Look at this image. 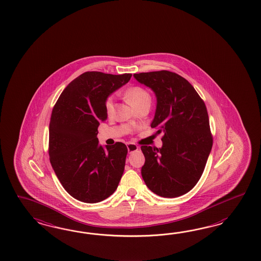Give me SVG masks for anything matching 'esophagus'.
<instances>
[{"mask_svg":"<svg viewBox=\"0 0 261 261\" xmlns=\"http://www.w3.org/2000/svg\"><path fill=\"white\" fill-rule=\"evenodd\" d=\"M127 149H128L129 153H132V152L138 150L139 146L136 145L134 143H127Z\"/></svg>","mask_w":261,"mask_h":261,"instance_id":"obj_1","label":"esophagus"}]
</instances>
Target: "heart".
Returning <instances> with one entry per match:
<instances>
[{
    "label": "heart",
    "mask_w": 261,
    "mask_h": 261,
    "mask_svg": "<svg viewBox=\"0 0 261 261\" xmlns=\"http://www.w3.org/2000/svg\"><path fill=\"white\" fill-rule=\"evenodd\" d=\"M127 101L136 109L143 104H150L151 95L145 89L139 86L130 88L125 94ZM105 111L111 117L115 113V99L113 96H109L105 102Z\"/></svg>",
    "instance_id": "heart-1"
}]
</instances>
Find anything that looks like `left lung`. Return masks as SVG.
<instances>
[{"mask_svg":"<svg viewBox=\"0 0 261 261\" xmlns=\"http://www.w3.org/2000/svg\"><path fill=\"white\" fill-rule=\"evenodd\" d=\"M157 98L151 127L163 134V146L142 145V176L159 196L174 198L192 190L201 178L213 147L205 103L187 79L168 71L135 73Z\"/></svg>","mask_w":261,"mask_h":261,"instance_id":"8db88e82","label":"left lung"}]
</instances>
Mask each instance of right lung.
Segmentation results:
<instances>
[{"mask_svg":"<svg viewBox=\"0 0 261 261\" xmlns=\"http://www.w3.org/2000/svg\"><path fill=\"white\" fill-rule=\"evenodd\" d=\"M131 73L86 71L64 89L49 121L48 155L65 190L84 203L112 195L124 171L126 145L99 144L97 128L107 119L108 96L126 84Z\"/></svg>","mask_w":261,"mask_h":261,"instance_id":"obj_1","label":"right lung"}]
</instances>
